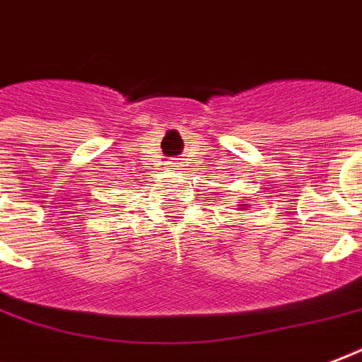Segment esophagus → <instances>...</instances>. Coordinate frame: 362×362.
<instances>
[{
    "label": "esophagus",
    "instance_id": "34e87169",
    "mask_svg": "<svg viewBox=\"0 0 362 362\" xmlns=\"http://www.w3.org/2000/svg\"><path fill=\"white\" fill-rule=\"evenodd\" d=\"M170 167H173V169H180V167H182V161H178V159H175V161L170 163Z\"/></svg>",
    "mask_w": 362,
    "mask_h": 362
}]
</instances>
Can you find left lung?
<instances>
[{"mask_svg": "<svg viewBox=\"0 0 362 362\" xmlns=\"http://www.w3.org/2000/svg\"><path fill=\"white\" fill-rule=\"evenodd\" d=\"M239 206H243V205H239ZM245 206H247V205H245Z\"/></svg>", "mask_w": 362, "mask_h": 362, "instance_id": "obj_1", "label": "left lung"}]
</instances>
